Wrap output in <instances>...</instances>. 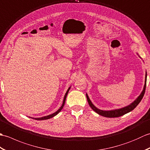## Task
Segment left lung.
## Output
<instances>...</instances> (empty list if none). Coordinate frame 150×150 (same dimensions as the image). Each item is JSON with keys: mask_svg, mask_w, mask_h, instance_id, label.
Instances as JSON below:
<instances>
[{"mask_svg": "<svg viewBox=\"0 0 150 150\" xmlns=\"http://www.w3.org/2000/svg\"><path fill=\"white\" fill-rule=\"evenodd\" d=\"M146 79H147V74L146 73V77H145V84H144V89L142 91V93L141 95H139L138 98L137 99L132 103L131 104H129V106H126L122 108H120V109H118V110H110V111H104V110H101L98 109L96 107H95L94 105L92 104L91 100L89 98L88 95L86 94V98L88 102V104L90 105V106L91 108V109L94 110L95 112L97 113L98 115H102L105 117H109V118H113V117H119L120 116H122L124 115H125L126 113H128L130 111H132L133 109L137 107V106L140 103V102L141 101L142 98L144 97V95L145 93V90H146Z\"/></svg>", "mask_w": 150, "mask_h": 150, "instance_id": "1", "label": "left lung"}]
</instances>
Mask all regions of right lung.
I'll use <instances>...</instances> for the list:
<instances>
[{"instance_id":"obj_1","label":"right lung","mask_w":150,"mask_h":150,"mask_svg":"<svg viewBox=\"0 0 150 150\" xmlns=\"http://www.w3.org/2000/svg\"><path fill=\"white\" fill-rule=\"evenodd\" d=\"M69 89H70V88H69L68 91H66V94H65V96H64V97L63 103H62V105L61 106V107H60V108H59V109L56 111V112H55V113L52 114V115H47V116H45V117H40V118H33V119H35V120H42L49 119H50V118H52V117H53L54 116L57 115L58 114V113L60 112V111L62 110V109L63 107H64V103H65V102H66V97H67V95H68V91H69Z\"/></svg>"}]
</instances>
